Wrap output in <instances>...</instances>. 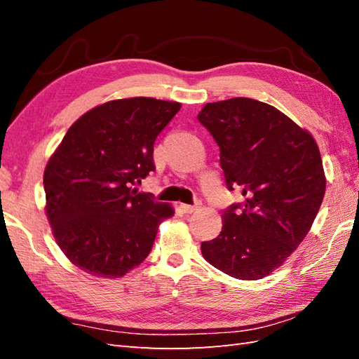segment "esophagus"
<instances>
[{
	"label": "esophagus",
	"mask_w": 359,
	"mask_h": 359,
	"mask_svg": "<svg viewBox=\"0 0 359 359\" xmlns=\"http://www.w3.org/2000/svg\"><path fill=\"white\" fill-rule=\"evenodd\" d=\"M180 208L184 210L185 212H188V215H189V212H194L196 210H199V208H201V202H196L194 205H187V203H182V205H180Z\"/></svg>",
	"instance_id": "obj_1"
}]
</instances>
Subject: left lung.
<instances>
[{
    "instance_id": "1",
    "label": "left lung",
    "mask_w": 359,
    "mask_h": 359,
    "mask_svg": "<svg viewBox=\"0 0 359 359\" xmlns=\"http://www.w3.org/2000/svg\"><path fill=\"white\" fill-rule=\"evenodd\" d=\"M197 118L220 149L226 188L243 196L224 211L217 238L202 242V255L233 278L262 279L306 238L321 207L318 144L285 114L253 98L207 103Z\"/></svg>"
}]
</instances>
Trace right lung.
I'll use <instances>...</instances> for the list:
<instances>
[{"label":"right lung","mask_w":359,"mask_h":359,"mask_svg":"<svg viewBox=\"0 0 359 359\" xmlns=\"http://www.w3.org/2000/svg\"><path fill=\"white\" fill-rule=\"evenodd\" d=\"M179 109L177 102L123 98L67 129L43 184L53 236L79 269L118 278L149 255L158 224L174 211L134 187L156 171L154 142Z\"/></svg>","instance_id":"1"}]
</instances>
